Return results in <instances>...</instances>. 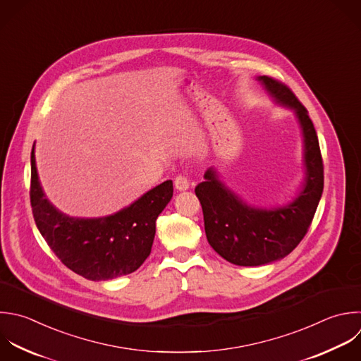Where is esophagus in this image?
<instances>
[{"label":"esophagus","instance_id":"obj_1","mask_svg":"<svg viewBox=\"0 0 361 361\" xmlns=\"http://www.w3.org/2000/svg\"><path fill=\"white\" fill-rule=\"evenodd\" d=\"M173 183H175V188H176L178 190H188V189H189V186H190L189 179H188L185 175H179V176H176Z\"/></svg>","mask_w":361,"mask_h":361}]
</instances>
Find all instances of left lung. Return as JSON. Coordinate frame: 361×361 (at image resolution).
Instances as JSON below:
<instances>
[{"label":"left lung","mask_w":361,"mask_h":361,"mask_svg":"<svg viewBox=\"0 0 361 361\" xmlns=\"http://www.w3.org/2000/svg\"><path fill=\"white\" fill-rule=\"evenodd\" d=\"M275 104L288 107L298 118L303 137L305 179L292 202L274 207L245 203L224 182L216 168L204 172L195 193L202 204L204 231L213 250L231 264L257 267L286 257L307 233L323 192V161L307 110L283 83L258 76Z\"/></svg>","instance_id":"left-lung-1"}]
</instances>
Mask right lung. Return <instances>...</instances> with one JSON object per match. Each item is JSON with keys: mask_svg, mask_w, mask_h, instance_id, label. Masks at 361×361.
Wrapping results in <instances>:
<instances>
[{"mask_svg": "<svg viewBox=\"0 0 361 361\" xmlns=\"http://www.w3.org/2000/svg\"><path fill=\"white\" fill-rule=\"evenodd\" d=\"M173 195L172 180L104 217H72L47 197L31 152V206L37 227L56 257L73 272L107 281L137 271L151 254L155 221Z\"/></svg>", "mask_w": 361, "mask_h": 361, "instance_id": "add662e5", "label": "right lung"}]
</instances>
